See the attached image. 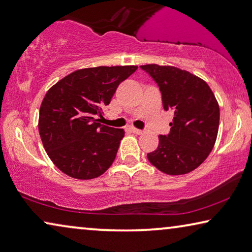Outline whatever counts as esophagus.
<instances>
[{"instance_id": "esophagus-1", "label": "esophagus", "mask_w": 252, "mask_h": 252, "mask_svg": "<svg viewBox=\"0 0 252 252\" xmlns=\"http://www.w3.org/2000/svg\"><path fill=\"white\" fill-rule=\"evenodd\" d=\"M131 131H132L134 134H142V133H144V131L136 129V127H131Z\"/></svg>"}]
</instances>
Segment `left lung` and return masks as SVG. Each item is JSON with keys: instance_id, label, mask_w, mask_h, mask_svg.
<instances>
[{"instance_id": "obj_1", "label": "left lung", "mask_w": 252, "mask_h": 252, "mask_svg": "<svg viewBox=\"0 0 252 252\" xmlns=\"http://www.w3.org/2000/svg\"><path fill=\"white\" fill-rule=\"evenodd\" d=\"M141 69L158 85L164 110L174 112L170 133L158 137V147L147 158L165 174L189 173L215 145L220 125L215 95L205 80L179 67L146 64Z\"/></svg>"}]
</instances>
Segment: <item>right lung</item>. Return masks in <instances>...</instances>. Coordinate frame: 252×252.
<instances>
[{
    "label": "right lung",
    "mask_w": 252,
    "mask_h": 252,
    "mask_svg": "<svg viewBox=\"0 0 252 252\" xmlns=\"http://www.w3.org/2000/svg\"><path fill=\"white\" fill-rule=\"evenodd\" d=\"M137 65L86 67L48 89L39 110L38 130L48 157L63 173L78 180L98 178L113 164L123 129L100 125L97 116L118 86Z\"/></svg>",
    "instance_id": "1"
}]
</instances>
